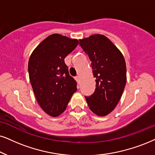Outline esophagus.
<instances>
[{
  "mask_svg": "<svg viewBox=\"0 0 155 155\" xmlns=\"http://www.w3.org/2000/svg\"><path fill=\"white\" fill-rule=\"evenodd\" d=\"M76 81H77L78 82H80V77H79V76H76Z\"/></svg>",
  "mask_w": 155,
  "mask_h": 155,
  "instance_id": "34e87169",
  "label": "esophagus"
}]
</instances>
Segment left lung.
Masks as SVG:
<instances>
[{
	"mask_svg": "<svg viewBox=\"0 0 155 155\" xmlns=\"http://www.w3.org/2000/svg\"><path fill=\"white\" fill-rule=\"evenodd\" d=\"M91 61L96 89L85 97L89 109L98 116L111 112L120 100L127 81L126 63L122 54L108 38L95 34L79 40Z\"/></svg>",
	"mask_w": 155,
	"mask_h": 155,
	"instance_id": "left-lung-1",
	"label": "left lung"
}]
</instances>
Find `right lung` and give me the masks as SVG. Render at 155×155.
<instances>
[{
  "label": "right lung",
  "mask_w": 155,
  "mask_h": 155,
  "mask_svg": "<svg viewBox=\"0 0 155 155\" xmlns=\"http://www.w3.org/2000/svg\"><path fill=\"white\" fill-rule=\"evenodd\" d=\"M78 44L77 39L57 34L50 35L35 48L29 58V79L35 97L41 108L51 117L65 111L77 90L64 58Z\"/></svg>",
  "instance_id": "add662e5"
}]
</instances>
